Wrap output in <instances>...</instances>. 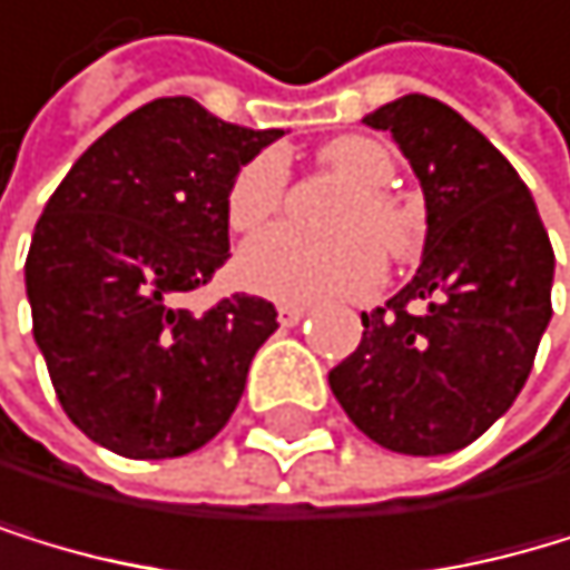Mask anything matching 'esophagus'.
I'll use <instances>...</instances> for the list:
<instances>
[{"mask_svg": "<svg viewBox=\"0 0 570 570\" xmlns=\"http://www.w3.org/2000/svg\"><path fill=\"white\" fill-rule=\"evenodd\" d=\"M304 315H308V308H304V304H279L276 308V318H279V325H297Z\"/></svg>", "mask_w": 570, "mask_h": 570, "instance_id": "1", "label": "esophagus"}]
</instances>
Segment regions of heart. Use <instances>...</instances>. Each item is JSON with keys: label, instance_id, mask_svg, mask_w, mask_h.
Returning a JSON list of instances; mask_svg holds the SVG:
<instances>
[{"label": "heart", "instance_id": "1", "mask_svg": "<svg viewBox=\"0 0 570 570\" xmlns=\"http://www.w3.org/2000/svg\"><path fill=\"white\" fill-rule=\"evenodd\" d=\"M318 160L336 178L354 185L328 209V227L336 234L276 227L255 237L237 255V279L248 291L297 304L361 297L382 283L385 262L380 244L392 258H406L416 248L410 213L385 191L395 178V160L379 139L340 136L322 146ZM283 199L287 157L279 150H262L237 167L227 188V220L234 230L255 234L283 209ZM374 240L380 244L374 246Z\"/></svg>", "mask_w": 570, "mask_h": 570}]
</instances>
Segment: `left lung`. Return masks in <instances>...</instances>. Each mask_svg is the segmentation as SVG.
<instances>
[{"instance_id": "1", "label": "left lung", "mask_w": 570, "mask_h": 570, "mask_svg": "<svg viewBox=\"0 0 570 570\" xmlns=\"http://www.w3.org/2000/svg\"><path fill=\"white\" fill-rule=\"evenodd\" d=\"M392 132L424 191L420 269L382 308L328 385L389 452L449 455L522 392L550 325L553 248L525 181L449 105L406 94L364 115Z\"/></svg>"}]
</instances>
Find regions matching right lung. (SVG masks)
Instances as JSON below:
<instances>
[{
	"mask_svg": "<svg viewBox=\"0 0 570 570\" xmlns=\"http://www.w3.org/2000/svg\"><path fill=\"white\" fill-rule=\"evenodd\" d=\"M279 136L160 97L111 125L48 199L23 269L33 340L97 445L175 459L230 420L276 308L234 294L191 315L175 301L227 262V188Z\"/></svg>",
	"mask_w": 570,
	"mask_h": 570,
	"instance_id": "right-lung-1",
	"label": "right lung"
}]
</instances>
